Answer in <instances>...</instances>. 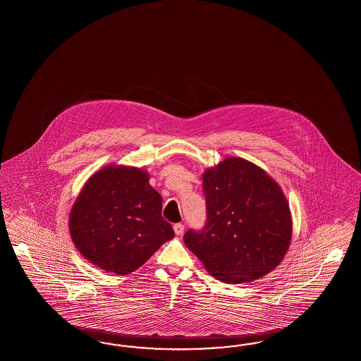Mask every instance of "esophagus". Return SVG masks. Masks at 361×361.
<instances>
[{"label": "esophagus", "instance_id": "1", "mask_svg": "<svg viewBox=\"0 0 361 361\" xmlns=\"http://www.w3.org/2000/svg\"><path fill=\"white\" fill-rule=\"evenodd\" d=\"M173 230H175V233L177 235H181V234L184 233V225H183V224H175V225H173Z\"/></svg>", "mask_w": 361, "mask_h": 361}]
</instances>
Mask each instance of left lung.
<instances>
[{
    "label": "left lung",
    "mask_w": 361,
    "mask_h": 361,
    "mask_svg": "<svg viewBox=\"0 0 361 361\" xmlns=\"http://www.w3.org/2000/svg\"><path fill=\"white\" fill-rule=\"evenodd\" d=\"M204 229L188 230L186 247L209 274L225 283H245L274 270L288 250L293 221L281 186L263 169L228 157L205 171Z\"/></svg>",
    "instance_id": "1"
}]
</instances>
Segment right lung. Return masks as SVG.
Masks as SVG:
<instances>
[{
	"mask_svg": "<svg viewBox=\"0 0 361 361\" xmlns=\"http://www.w3.org/2000/svg\"><path fill=\"white\" fill-rule=\"evenodd\" d=\"M163 198L139 168L109 165L91 176L70 213L73 242L99 269L127 275L175 237Z\"/></svg>",
	"mask_w": 361,
	"mask_h": 361,
	"instance_id": "obj_1",
	"label": "right lung"
}]
</instances>
